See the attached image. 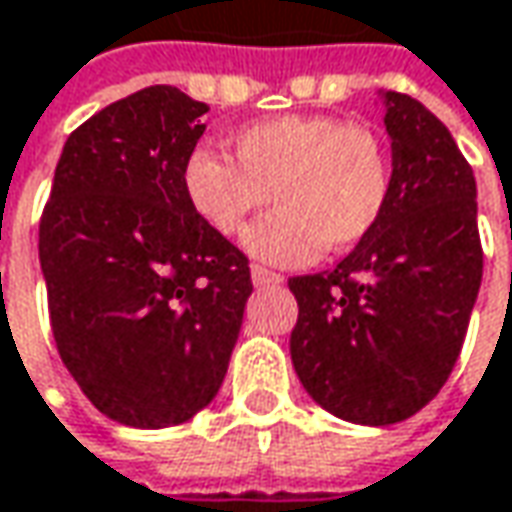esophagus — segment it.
I'll use <instances>...</instances> for the list:
<instances>
[{"mask_svg": "<svg viewBox=\"0 0 512 512\" xmlns=\"http://www.w3.org/2000/svg\"><path fill=\"white\" fill-rule=\"evenodd\" d=\"M252 283H255V286H280V283H283V275L266 269V266H252Z\"/></svg>", "mask_w": 512, "mask_h": 512, "instance_id": "34e87169", "label": "esophagus"}]
</instances>
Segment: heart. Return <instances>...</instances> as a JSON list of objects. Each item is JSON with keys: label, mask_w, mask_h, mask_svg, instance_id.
<instances>
[{"label": "heart", "mask_w": 512, "mask_h": 512, "mask_svg": "<svg viewBox=\"0 0 512 512\" xmlns=\"http://www.w3.org/2000/svg\"><path fill=\"white\" fill-rule=\"evenodd\" d=\"M234 157L191 151L183 191L220 234L240 232L272 194L278 209L243 237L266 263L300 266L323 246L344 252L375 229L387 206V151L364 125L321 114L269 117L234 134Z\"/></svg>", "instance_id": "1"}]
</instances>
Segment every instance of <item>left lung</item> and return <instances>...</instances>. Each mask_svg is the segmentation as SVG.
Returning <instances> with one entry per match:
<instances>
[{
  "label": "left lung",
  "instance_id": "left-lung-1",
  "mask_svg": "<svg viewBox=\"0 0 512 512\" xmlns=\"http://www.w3.org/2000/svg\"><path fill=\"white\" fill-rule=\"evenodd\" d=\"M389 197L375 229L329 272L289 280V349L323 410L387 427L447 384L481 286L476 177L447 125L384 91Z\"/></svg>",
  "mask_w": 512,
  "mask_h": 512
}]
</instances>
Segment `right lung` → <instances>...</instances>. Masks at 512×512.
<instances>
[{
  "label": "right lung",
  "instance_id": "add662e5",
  "mask_svg": "<svg viewBox=\"0 0 512 512\" xmlns=\"http://www.w3.org/2000/svg\"><path fill=\"white\" fill-rule=\"evenodd\" d=\"M206 102L151 85L79 125L56 163L39 263L62 364L125 427L209 407L252 295L249 260L191 209Z\"/></svg>",
  "mask_w": 512,
  "mask_h": 512
}]
</instances>
